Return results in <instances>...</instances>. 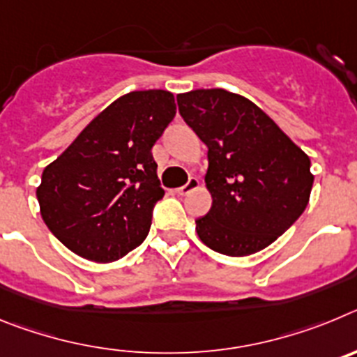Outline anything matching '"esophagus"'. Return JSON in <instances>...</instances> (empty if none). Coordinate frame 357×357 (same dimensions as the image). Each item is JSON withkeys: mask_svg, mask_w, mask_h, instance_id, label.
Masks as SVG:
<instances>
[{"mask_svg": "<svg viewBox=\"0 0 357 357\" xmlns=\"http://www.w3.org/2000/svg\"><path fill=\"white\" fill-rule=\"evenodd\" d=\"M198 185H200V181H198L197 176H189L188 184H184V185H182V188L176 189V193L184 197V195H189V193H191V191L198 189Z\"/></svg>", "mask_w": 357, "mask_h": 357, "instance_id": "1", "label": "esophagus"}]
</instances>
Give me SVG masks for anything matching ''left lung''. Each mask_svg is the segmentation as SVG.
Listing matches in <instances>:
<instances>
[{
  "label": "left lung",
  "instance_id": "8db88e82",
  "mask_svg": "<svg viewBox=\"0 0 357 357\" xmlns=\"http://www.w3.org/2000/svg\"><path fill=\"white\" fill-rule=\"evenodd\" d=\"M176 102L209 148L206 185L213 206L197 220L198 238L230 257L272 245L307 207L314 181L309 157L241 94L197 89Z\"/></svg>",
  "mask_w": 357,
  "mask_h": 357
}]
</instances>
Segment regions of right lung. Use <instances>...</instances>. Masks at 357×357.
<instances>
[{
  "label": "right lung",
  "mask_w": 357,
  "mask_h": 357,
  "mask_svg": "<svg viewBox=\"0 0 357 357\" xmlns=\"http://www.w3.org/2000/svg\"><path fill=\"white\" fill-rule=\"evenodd\" d=\"M175 112L169 91L123 94L44 168L40 216L62 245L84 259L112 263L144 241L164 197L151 146Z\"/></svg>",
  "instance_id": "obj_1"
}]
</instances>
